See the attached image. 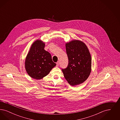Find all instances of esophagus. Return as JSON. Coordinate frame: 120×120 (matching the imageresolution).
I'll list each match as a JSON object with an SVG mask.
<instances>
[{
  "label": "esophagus",
  "instance_id": "34e87169",
  "mask_svg": "<svg viewBox=\"0 0 120 120\" xmlns=\"http://www.w3.org/2000/svg\"><path fill=\"white\" fill-rule=\"evenodd\" d=\"M56 64H57V67H58L59 65V62H57V63H56Z\"/></svg>",
  "mask_w": 120,
  "mask_h": 120
}]
</instances>
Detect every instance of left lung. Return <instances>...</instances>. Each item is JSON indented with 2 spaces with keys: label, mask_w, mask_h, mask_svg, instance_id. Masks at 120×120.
Masks as SVG:
<instances>
[{
  "label": "left lung",
  "mask_w": 120,
  "mask_h": 120,
  "mask_svg": "<svg viewBox=\"0 0 120 120\" xmlns=\"http://www.w3.org/2000/svg\"><path fill=\"white\" fill-rule=\"evenodd\" d=\"M68 58L67 68L62 69L64 76L72 86L83 83L91 71V57L86 44L78 40L66 43Z\"/></svg>",
  "instance_id": "8db88e82"
}]
</instances>
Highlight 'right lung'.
<instances>
[{
    "mask_svg": "<svg viewBox=\"0 0 120 120\" xmlns=\"http://www.w3.org/2000/svg\"><path fill=\"white\" fill-rule=\"evenodd\" d=\"M45 44L40 39L31 45L25 61V68L31 78L40 80L47 75L56 64L53 63L51 54L44 48Z\"/></svg>",
    "mask_w": 120,
    "mask_h": 120,
    "instance_id": "right-lung-1",
    "label": "right lung"
}]
</instances>
